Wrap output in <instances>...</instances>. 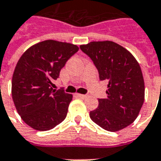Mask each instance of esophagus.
<instances>
[{
    "label": "esophagus",
    "mask_w": 161,
    "mask_h": 161,
    "mask_svg": "<svg viewBox=\"0 0 161 161\" xmlns=\"http://www.w3.org/2000/svg\"><path fill=\"white\" fill-rule=\"evenodd\" d=\"M77 96L79 97V98H87V95H85V94H80V93H77Z\"/></svg>",
    "instance_id": "esophagus-1"
}]
</instances>
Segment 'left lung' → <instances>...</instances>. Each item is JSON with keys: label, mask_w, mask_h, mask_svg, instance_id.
Segmentation results:
<instances>
[{"label": "left lung", "mask_w": 161, "mask_h": 161, "mask_svg": "<svg viewBox=\"0 0 161 161\" xmlns=\"http://www.w3.org/2000/svg\"><path fill=\"white\" fill-rule=\"evenodd\" d=\"M80 48L92 60L99 79L109 81L107 97L98 98L90 118L108 131L126 128L136 119L145 98L139 63L129 50L112 41H93Z\"/></svg>", "instance_id": "obj_1"}]
</instances>
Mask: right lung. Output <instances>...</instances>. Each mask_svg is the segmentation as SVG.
<instances>
[{
	"instance_id": "obj_1",
	"label": "right lung",
	"mask_w": 161,
	"mask_h": 161,
	"mask_svg": "<svg viewBox=\"0 0 161 161\" xmlns=\"http://www.w3.org/2000/svg\"><path fill=\"white\" fill-rule=\"evenodd\" d=\"M78 50L75 44L50 39L31 46L19 59L12 97L22 120L34 130H50L66 118L73 95L53 89V81Z\"/></svg>"
}]
</instances>
